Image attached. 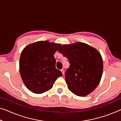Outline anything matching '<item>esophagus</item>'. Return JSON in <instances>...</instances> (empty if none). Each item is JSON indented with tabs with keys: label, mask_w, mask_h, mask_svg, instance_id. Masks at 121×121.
Masks as SVG:
<instances>
[{
	"label": "esophagus",
	"mask_w": 121,
	"mask_h": 121,
	"mask_svg": "<svg viewBox=\"0 0 121 121\" xmlns=\"http://www.w3.org/2000/svg\"><path fill=\"white\" fill-rule=\"evenodd\" d=\"M61 71L62 72L63 75H64V74H65V71H64V69H62L61 70Z\"/></svg>",
	"instance_id": "obj_1"
}]
</instances>
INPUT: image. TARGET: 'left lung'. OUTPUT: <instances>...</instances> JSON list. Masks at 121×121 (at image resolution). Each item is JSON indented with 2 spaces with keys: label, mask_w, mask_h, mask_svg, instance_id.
<instances>
[{
  "label": "left lung",
  "mask_w": 121,
  "mask_h": 121,
  "mask_svg": "<svg viewBox=\"0 0 121 121\" xmlns=\"http://www.w3.org/2000/svg\"><path fill=\"white\" fill-rule=\"evenodd\" d=\"M59 52L70 64L65 73L68 89L80 97L94 91L102 76L103 64L100 53L82 42L63 45Z\"/></svg>",
  "instance_id": "obj_1"
}]
</instances>
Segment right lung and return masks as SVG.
Returning <instances> with one entry per match:
<instances>
[{
	"label": "right lung",
	"instance_id": "obj_1",
	"mask_svg": "<svg viewBox=\"0 0 121 121\" xmlns=\"http://www.w3.org/2000/svg\"><path fill=\"white\" fill-rule=\"evenodd\" d=\"M61 44L38 41L23 50L19 60V72L25 85L32 92L42 93L51 89L56 80L62 75L56 68L54 55Z\"/></svg>",
	"mask_w": 121,
	"mask_h": 121
}]
</instances>
